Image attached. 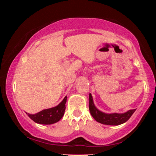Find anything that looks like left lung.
Segmentation results:
<instances>
[{
  "mask_svg": "<svg viewBox=\"0 0 156 156\" xmlns=\"http://www.w3.org/2000/svg\"><path fill=\"white\" fill-rule=\"evenodd\" d=\"M89 111H90L91 115L96 120L103 125H119L121 124L126 122L133 113L135 112L136 109H131L123 113H106L100 112L97 108L95 107L93 98L91 94H89Z\"/></svg>",
  "mask_w": 156,
  "mask_h": 156,
  "instance_id": "8db88e82",
  "label": "left lung"
}]
</instances>
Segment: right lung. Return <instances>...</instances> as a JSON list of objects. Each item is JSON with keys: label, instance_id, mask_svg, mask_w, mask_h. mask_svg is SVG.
I'll return each mask as SVG.
<instances>
[{"label": "right lung", "instance_id": "obj_1", "mask_svg": "<svg viewBox=\"0 0 156 156\" xmlns=\"http://www.w3.org/2000/svg\"><path fill=\"white\" fill-rule=\"evenodd\" d=\"M67 97L65 96L64 99L56 107L44 109L36 114H30L26 113L31 120L36 123L42 125H51L56 123L61 119L64 115L65 111V104Z\"/></svg>", "mask_w": 156, "mask_h": 156}]
</instances>
